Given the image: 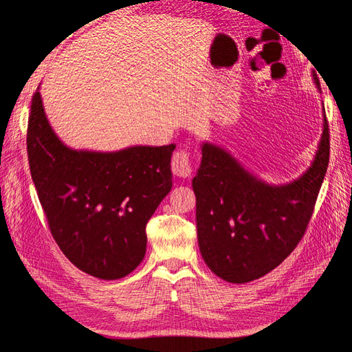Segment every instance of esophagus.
<instances>
[{
	"mask_svg": "<svg viewBox=\"0 0 352 352\" xmlns=\"http://www.w3.org/2000/svg\"><path fill=\"white\" fill-rule=\"evenodd\" d=\"M172 170L176 176L188 177L192 173V160L185 150H179L172 157Z\"/></svg>",
	"mask_w": 352,
	"mask_h": 352,
	"instance_id": "obj_1",
	"label": "esophagus"
}]
</instances>
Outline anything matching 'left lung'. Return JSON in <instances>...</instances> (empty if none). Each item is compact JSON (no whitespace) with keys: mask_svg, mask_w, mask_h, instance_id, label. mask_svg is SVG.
Here are the masks:
<instances>
[{"mask_svg":"<svg viewBox=\"0 0 352 352\" xmlns=\"http://www.w3.org/2000/svg\"><path fill=\"white\" fill-rule=\"evenodd\" d=\"M323 117L311 167L283 186L261 182L225 150L202 145L201 166L192 180L198 243L206 264L223 280L247 283L261 278L302 239L329 164L330 132Z\"/></svg>","mask_w":352,"mask_h":352,"instance_id":"8db88e82","label":"left lung"}]
</instances>
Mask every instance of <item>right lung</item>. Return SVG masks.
Returning <instances> with one entry per match:
<instances>
[{
	"label": "right lung",
	"instance_id": "add662e5",
	"mask_svg": "<svg viewBox=\"0 0 352 352\" xmlns=\"http://www.w3.org/2000/svg\"><path fill=\"white\" fill-rule=\"evenodd\" d=\"M26 144L32 180L63 254L98 279L133 272L145 255L146 223L172 189L176 145L70 150L51 129L39 91L32 97Z\"/></svg>",
	"mask_w": 352,
	"mask_h": 352
}]
</instances>
